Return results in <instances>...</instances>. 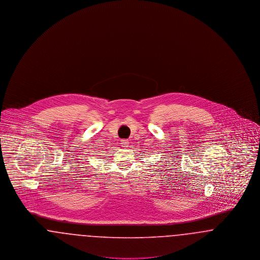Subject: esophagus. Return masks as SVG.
<instances>
[{
	"label": "esophagus",
	"instance_id": "esophagus-1",
	"mask_svg": "<svg viewBox=\"0 0 260 260\" xmlns=\"http://www.w3.org/2000/svg\"><path fill=\"white\" fill-rule=\"evenodd\" d=\"M128 140H126V139H123V140H121V144H122V147H127L128 146Z\"/></svg>",
	"mask_w": 260,
	"mask_h": 260
}]
</instances>
